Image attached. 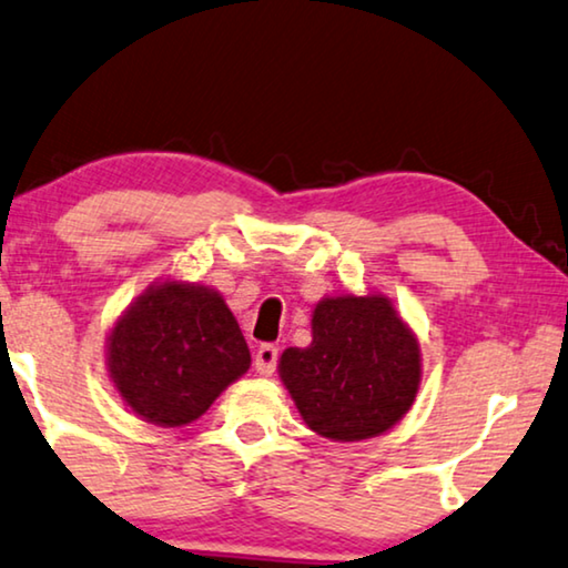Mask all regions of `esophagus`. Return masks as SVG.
I'll use <instances>...</instances> for the list:
<instances>
[{
	"mask_svg": "<svg viewBox=\"0 0 568 568\" xmlns=\"http://www.w3.org/2000/svg\"><path fill=\"white\" fill-rule=\"evenodd\" d=\"M276 364H278V348H276V345H271V343L258 345L256 358H253V366H256V372L261 376H271L276 372Z\"/></svg>",
	"mask_w": 568,
	"mask_h": 568,
	"instance_id": "obj_1",
	"label": "esophagus"
}]
</instances>
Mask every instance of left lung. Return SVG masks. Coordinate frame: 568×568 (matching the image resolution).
Returning a JSON list of instances; mask_svg holds the SVG:
<instances>
[{"label": "left lung", "instance_id": "8db88e82", "mask_svg": "<svg viewBox=\"0 0 568 568\" xmlns=\"http://www.w3.org/2000/svg\"><path fill=\"white\" fill-rule=\"evenodd\" d=\"M278 374L317 435L366 440L413 407L420 345L382 294L325 297L312 312V343L286 348Z\"/></svg>", "mask_w": 568, "mask_h": 568}]
</instances>
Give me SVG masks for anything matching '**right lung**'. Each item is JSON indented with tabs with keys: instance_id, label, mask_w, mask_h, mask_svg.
Instances as JSON below:
<instances>
[{
	"instance_id": "obj_1",
	"label": "right lung",
	"mask_w": 568,
	"mask_h": 568,
	"mask_svg": "<svg viewBox=\"0 0 568 568\" xmlns=\"http://www.w3.org/2000/svg\"><path fill=\"white\" fill-rule=\"evenodd\" d=\"M106 366L135 415L161 427H182L248 372L251 351L215 290L163 282L114 323Z\"/></svg>"
}]
</instances>
